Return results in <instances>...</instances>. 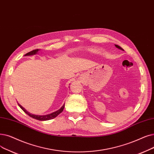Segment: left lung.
<instances>
[{
	"label": "left lung",
	"mask_w": 154,
	"mask_h": 154,
	"mask_svg": "<svg viewBox=\"0 0 154 154\" xmlns=\"http://www.w3.org/2000/svg\"><path fill=\"white\" fill-rule=\"evenodd\" d=\"M115 46H116V47L117 48H118V49H119V50H123V51H124V50H123L122 47H120L119 46H118V45H115Z\"/></svg>",
	"instance_id": "1"
}]
</instances>
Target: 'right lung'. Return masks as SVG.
I'll list each match as a JSON object with an SVG mask.
<instances>
[{"mask_svg": "<svg viewBox=\"0 0 154 154\" xmlns=\"http://www.w3.org/2000/svg\"><path fill=\"white\" fill-rule=\"evenodd\" d=\"M39 51V49L34 50H32V51H30L28 53H26V54L24 56H30V55H36V54H37V53H38ZM17 104H18V105H19L20 108H21L23 110V111H24L25 113H26V114L29 115L30 117L34 118V119H36L37 120H39V121H46V120H50V119H51L56 118L59 114H60V113L63 111V110L65 108V104H63L62 106V108L60 109H59L58 110H57L55 112H51V113H50V114L46 115H33V114H32V113L29 112L28 111H26L21 104H19V103H17Z\"/></svg>", "mask_w": 154, "mask_h": 154, "instance_id": "obj_1", "label": "right lung"}]
</instances>
